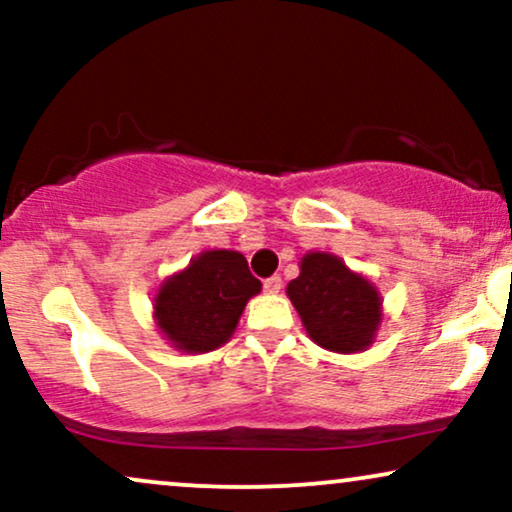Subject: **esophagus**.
Segmentation results:
<instances>
[{
	"instance_id": "obj_1",
	"label": "esophagus",
	"mask_w": 512,
	"mask_h": 512,
	"mask_svg": "<svg viewBox=\"0 0 512 512\" xmlns=\"http://www.w3.org/2000/svg\"><path fill=\"white\" fill-rule=\"evenodd\" d=\"M264 291L279 293L281 291V276L274 274V276H269V279H264Z\"/></svg>"
}]
</instances>
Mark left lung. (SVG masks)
I'll return each mask as SVG.
<instances>
[{"instance_id":"1","label":"left lung","mask_w":512,"mask_h":512,"mask_svg":"<svg viewBox=\"0 0 512 512\" xmlns=\"http://www.w3.org/2000/svg\"><path fill=\"white\" fill-rule=\"evenodd\" d=\"M286 293L310 339L339 354L366 349L383 320L373 284L327 252L305 255L301 274L286 286Z\"/></svg>"}]
</instances>
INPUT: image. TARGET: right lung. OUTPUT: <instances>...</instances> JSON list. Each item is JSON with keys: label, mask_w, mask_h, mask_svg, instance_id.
<instances>
[{"label": "right lung", "mask_w": 512, "mask_h": 512, "mask_svg": "<svg viewBox=\"0 0 512 512\" xmlns=\"http://www.w3.org/2000/svg\"><path fill=\"white\" fill-rule=\"evenodd\" d=\"M260 289L240 252H202L158 289L156 325L187 354L214 351L231 339L245 303Z\"/></svg>", "instance_id": "1"}]
</instances>
